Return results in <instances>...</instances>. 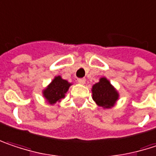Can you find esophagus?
Returning <instances> with one entry per match:
<instances>
[{
    "instance_id": "obj_1",
    "label": "esophagus",
    "mask_w": 156,
    "mask_h": 156,
    "mask_svg": "<svg viewBox=\"0 0 156 156\" xmlns=\"http://www.w3.org/2000/svg\"><path fill=\"white\" fill-rule=\"evenodd\" d=\"M78 82L79 84L84 85V84L86 83V79H85V78H78Z\"/></svg>"
}]
</instances>
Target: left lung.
<instances>
[{
	"label": "left lung",
	"mask_w": 156,
	"mask_h": 156,
	"mask_svg": "<svg viewBox=\"0 0 156 156\" xmlns=\"http://www.w3.org/2000/svg\"><path fill=\"white\" fill-rule=\"evenodd\" d=\"M94 101L98 106L109 109L114 106L119 99V93L106 78H101L92 87Z\"/></svg>",
	"instance_id": "8db88e82"
}]
</instances>
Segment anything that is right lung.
Instances as JSON below:
<instances>
[{
	"label": "right lung",
	"mask_w": 156,
	"mask_h": 156,
	"mask_svg": "<svg viewBox=\"0 0 156 156\" xmlns=\"http://www.w3.org/2000/svg\"><path fill=\"white\" fill-rule=\"evenodd\" d=\"M70 86L71 83L62 79L61 76L55 77L48 85V87L44 89L43 95L50 105H54L65 97V94Z\"/></svg>",
	"instance_id": "right-lung-1"
}]
</instances>
